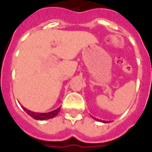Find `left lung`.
Segmentation results:
<instances>
[{
  "label": "left lung",
  "instance_id": "8db88e82",
  "mask_svg": "<svg viewBox=\"0 0 152 152\" xmlns=\"http://www.w3.org/2000/svg\"><path fill=\"white\" fill-rule=\"evenodd\" d=\"M92 118H94V119H95V120H96V121H102V122H103V123H109L108 121H102V120H99V119H98V118H94V117H92Z\"/></svg>",
  "mask_w": 152,
  "mask_h": 152
}]
</instances>
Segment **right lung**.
<instances>
[{
  "mask_svg": "<svg viewBox=\"0 0 152 152\" xmlns=\"http://www.w3.org/2000/svg\"><path fill=\"white\" fill-rule=\"evenodd\" d=\"M23 109L24 110V111L26 113L30 115L31 118H33L35 120H48V119H50V118H54L57 115V113H59L60 110H61V107L56 109L54 110L51 111V112H49V113H35V112H33V111H31L29 110H27L25 107L22 106Z\"/></svg>",
  "mask_w": 152,
  "mask_h": 152,
  "instance_id": "obj_1",
  "label": "right lung"
}]
</instances>
